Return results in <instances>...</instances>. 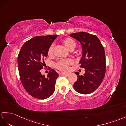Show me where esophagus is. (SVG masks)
Instances as JSON below:
<instances>
[{
	"label": "esophagus",
	"instance_id": "1",
	"mask_svg": "<svg viewBox=\"0 0 126 126\" xmlns=\"http://www.w3.org/2000/svg\"><path fill=\"white\" fill-rule=\"evenodd\" d=\"M60 74L63 75H65V76H67L68 75V74H67V73H60Z\"/></svg>",
	"mask_w": 126,
	"mask_h": 126
}]
</instances>
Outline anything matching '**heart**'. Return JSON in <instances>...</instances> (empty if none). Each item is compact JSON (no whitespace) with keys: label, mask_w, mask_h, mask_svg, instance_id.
<instances>
[{"label":"heart","mask_w":126,"mask_h":126,"mask_svg":"<svg viewBox=\"0 0 126 126\" xmlns=\"http://www.w3.org/2000/svg\"><path fill=\"white\" fill-rule=\"evenodd\" d=\"M63 45L69 51H73L76 47V43L74 40L70 38H66L63 41ZM47 54L49 57H52L53 54V44H52L49 47L47 51ZM73 63V61L71 59L60 60L56 63V67L61 71L66 72L68 70L69 65Z\"/></svg>","instance_id":"obj_1"}]
</instances>
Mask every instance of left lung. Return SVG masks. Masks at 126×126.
Instances as JSON below:
<instances>
[{
    "label": "left lung",
    "mask_w": 126,
    "mask_h": 126,
    "mask_svg": "<svg viewBox=\"0 0 126 126\" xmlns=\"http://www.w3.org/2000/svg\"><path fill=\"white\" fill-rule=\"evenodd\" d=\"M80 43L82 56L80 67L85 69L83 75L75 72L78 79L73 85L79 93L89 94L94 91L102 83L105 74L106 59L103 46L96 36L85 32L69 35Z\"/></svg>",
    "instance_id": "1"
}]
</instances>
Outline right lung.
<instances>
[{"instance_id": "1", "label": "right lung", "mask_w": 126, "mask_h": 126, "mask_svg": "<svg viewBox=\"0 0 126 126\" xmlns=\"http://www.w3.org/2000/svg\"><path fill=\"white\" fill-rule=\"evenodd\" d=\"M58 35L36 36L26 42L17 57L18 68L21 83L32 96L45 99L52 94L58 74L53 69L47 77L42 75L43 59L47 56L49 47Z\"/></svg>"}]
</instances>
